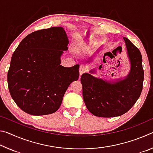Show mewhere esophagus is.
Masks as SVG:
<instances>
[{"label":"esophagus","instance_id":"1","mask_svg":"<svg viewBox=\"0 0 153 153\" xmlns=\"http://www.w3.org/2000/svg\"><path fill=\"white\" fill-rule=\"evenodd\" d=\"M79 75H80V76H81L83 74L85 73V72L86 71V67L84 65H80V67H79Z\"/></svg>","mask_w":153,"mask_h":153}]
</instances>
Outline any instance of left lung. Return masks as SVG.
Masks as SVG:
<instances>
[{"instance_id": "1", "label": "left lung", "mask_w": 153, "mask_h": 153, "mask_svg": "<svg viewBox=\"0 0 153 153\" xmlns=\"http://www.w3.org/2000/svg\"><path fill=\"white\" fill-rule=\"evenodd\" d=\"M125 40L131 63L129 74L125 79L113 84L89 74L81 77L84 101L90 113L100 117H113L123 115L135 104L141 94L144 81L142 58L139 49L127 38ZM110 52L106 53L103 56ZM92 57L89 59L90 62ZM102 68L100 65L99 69ZM94 73V70L90 71Z\"/></svg>"}]
</instances>
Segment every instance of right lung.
<instances>
[{
  "label": "right lung",
  "instance_id": "1",
  "mask_svg": "<svg viewBox=\"0 0 153 153\" xmlns=\"http://www.w3.org/2000/svg\"><path fill=\"white\" fill-rule=\"evenodd\" d=\"M68 44L63 28L53 27L30 33L15 49L7 82L12 98L24 112L32 115L56 112L69 85L78 79L79 65H60Z\"/></svg>",
  "mask_w": 153,
  "mask_h": 153
}]
</instances>
